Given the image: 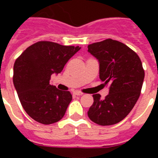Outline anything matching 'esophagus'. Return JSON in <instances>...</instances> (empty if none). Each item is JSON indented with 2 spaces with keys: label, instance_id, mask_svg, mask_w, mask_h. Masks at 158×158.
Wrapping results in <instances>:
<instances>
[{
  "label": "esophagus",
  "instance_id": "34e87169",
  "mask_svg": "<svg viewBox=\"0 0 158 158\" xmlns=\"http://www.w3.org/2000/svg\"><path fill=\"white\" fill-rule=\"evenodd\" d=\"M73 95H75V96H82L83 93L80 92V91H77V90H76V91L73 92Z\"/></svg>",
  "mask_w": 158,
  "mask_h": 158
}]
</instances>
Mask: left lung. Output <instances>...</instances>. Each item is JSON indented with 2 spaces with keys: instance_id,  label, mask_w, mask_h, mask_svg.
<instances>
[{
  "instance_id": "1",
  "label": "left lung",
  "mask_w": 158,
  "mask_h": 158,
  "mask_svg": "<svg viewBox=\"0 0 158 158\" xmlns=\"http://www.w3.org/2000/svg\"><path fill=\"white\" fill-rule=\"evenodd\" d=\"M88 52L99 61L100 79L110 85L104 99L93 95L88 116L99 125H113L122 121L139 99L145 77L142 62L129 46L112 39L90 44Z\"/></svg>"
}]
</instances>
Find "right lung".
Instances as JSON below:
<instances>
[{"instance_id":"obj_1","label":"right lung","mask_w":158,"mask_h":158,"mask_svg":"<svg viewBox=\"0 0 158 158\" xmlns=\"http://www.w3.org/2000/svg\"><path fill=\"white\" fill-rule=\"evenodd\" d=\"M79 46L55 42H36L17 58L13 84L23 109L30 118L43 124H52L63 118L72 95L50 85L52 73L62 72Z\"/></svg>"}]
</instances>
